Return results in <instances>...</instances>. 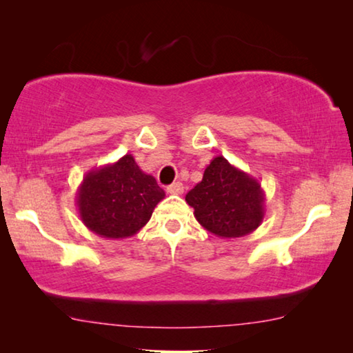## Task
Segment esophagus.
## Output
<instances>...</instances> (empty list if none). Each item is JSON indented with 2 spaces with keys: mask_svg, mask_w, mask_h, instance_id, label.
<instances>
[{
  "mask_svg": "<svg viewBox=\"0 0 353 353\" xmlns=\"http://www.w3.org/2000/svg\"><path fill=\"white\" fill-rule=\"evenodd\" d=\"M166 191H168L170 194H182L183 193V185L181 182H174V183H171L168 188H166Z\"/></svg>",
  "mask_w": 353,
  "mask_h": 353,
  "instance_id": "1",
  "label": "esophagus"
}]
</instances>
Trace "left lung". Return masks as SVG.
Instances as JSON below:
<instances>
[{
	"label": "left lung",
	"mask_w": 353,
	"mask_h": 353,
	"mask_svg": "<svg viewBox=\"0 0 353 353\" xmlns=\"http://www.w3.org/2000/svg\"><path fill=\"white\" fill-rule=\"evenodd\" d=\"M185 201L194 208L196 221L221 238L252 234L266 213L260 182L223 155L212 160L202 181L188 191Z\"/></svg>",
	"instance_id": "left-lung-1"
}]
</instances>
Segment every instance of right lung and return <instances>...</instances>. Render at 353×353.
<instances>
[{
	"instance_id": "1",
	"label": "right lung",
	"mask_w": 353,
	"mask_h": 353,
	"mask_svg": "<svg viewBox=\"0 0 353 353\" xmlns=\"http://www.w3.org/2000/svg\"><path fill=\"white\" fill-rule=\"evenodd\" d=\"M162 199L165 191L151 174L141 171L130 154L88 171L76 193L83 225L109 240L134 236Z\"/></svg>"
}]
</instances>
